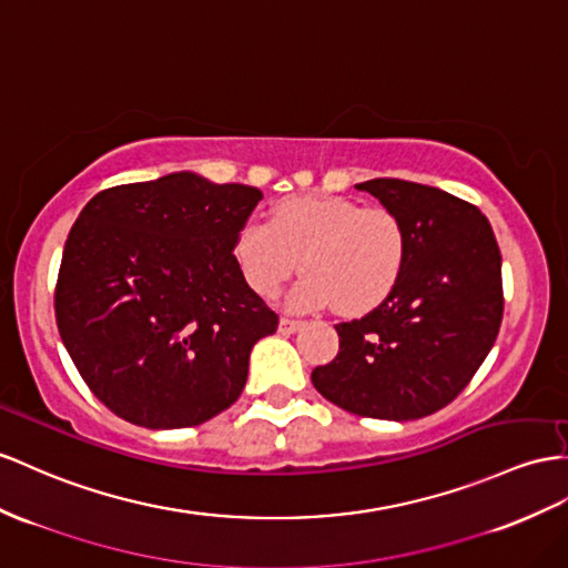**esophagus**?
Returning a JSON list of instances; mask_svg holds the SVG:
<instances>
[{"label":"esophagus","instance_id":"1","mask_svg":"<svg viewBox=\"0 0 568 568\" xmlns=\"http://www.w3.org/2000/svg\"><path fill=\"white\" fill-rule=\"evenodd\" d=\"M300 328H302V322H297V318H287V316H283L278 324V331L285 333V336H290V333H297Z\"/></svg>","mask_w":568,"mask_h":568}]
</instances>
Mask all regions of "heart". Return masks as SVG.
Masks as SVG:
<instances>
[{
    "label": "heart",
    "instance_id": "b5f03b06",
    "mask_svg": "<svg viewBox=\"0 0 568 568\" xmlns=\"http://www.w3.org/2000/svg\"><path fill=\"white\" fill-rule=\"evenodd\" d=\"M232 254L256 295L275 297L302 266L304 278L290 293L293 310L341 312L376 307L396 287L408 235L388 209H362L345 196H293L275 203L268 223H244Z\"/></svg>",
    "mask_w": 568,
    "mask_h": 568
}]
</instances>
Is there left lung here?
I'll list each match as a JSON object with an SVG mask.
<instances>
[{
    "label": "left lung",
    "mask_w": 568,
    "mask_h": 568,
    "mask_svg": "<svg viewBox=\"0 0 568 568\" xmlns=\"http://www.w3.org/2000/svg\"><path fill=\"white\" fill-rule=\"evenodd\" d=\"M394 211L408 235L386 300L338 324V355L312 384L338 408L374 419L427 417L454 400L501 326V254L487 217L444 189L376 178L355 184Z\"/></svg>",
    "instance_id": "left-lung-1"
}]
</instances>
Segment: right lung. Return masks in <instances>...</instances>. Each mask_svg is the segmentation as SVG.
<instances>
[{"instance_id":"right-lung-1","label":"right lung","mask_w":568,"mask_h":568,"mask_svg":"<svg viewBox=\"0 0 568 568\" xmlns=\"http://www.w3.org/2000/svg\"><path fill=\"white\" fill-rule=\"evenodd\" d=\"M261 196L184 170L105 189L79 213L57 328L95 398L126 423L194 427L240 398L252 347L278 328L232 254Z\"/></svg>"}]
</instances>
